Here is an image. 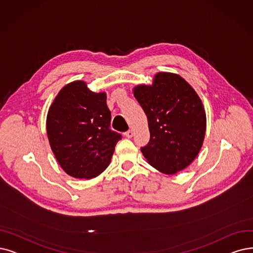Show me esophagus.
<instances>
[{
  "label": "esophagus",
  "mask_w": 253,
  "mask_h": 253,
  "mask_svg": "<svg viewBox=\"0 0 253 253\" xmlns=\"http://www.w3.org/2000/svg\"><path fill=\"white\" fill-rule=\"evenodd\" d=\"M133 135H134V133H133L132 129H129V130H127V132L125 133V136H126V138H132Z\"/></svg>",
  "instance_id": "obj_1"
}]
</instances>
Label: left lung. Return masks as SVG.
<instances>
[{"label":"left lung","mask_w":253,"mask_h":253,"mask_svg":"<svg viewBox=\"0 0 253 253\" xmlns=\"http://www.w3.org/2000/svg\"><path fill=\"white\" fill-rule=\"evenodd\" d=\"M134 96L146 114L149 142L141 148L148 164L175 174L195 160L203 146L207 116L195 90L180 76L158 73L151 85H137Z\"/></svg>","instance_id":"left-lung-1"}]
</instances>
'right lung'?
<instances>
[{"instance_id":"obj_1","label":"right lung","mask_w":253,"mask_h":253,"mask_svg":"<svg viewBox=\"0 0 253 253\" xmlns=\"http://www.w3.org/2000/svg\"><path fill=\"white\" fill-rule=\"evenodd\" d=\"M106 92H93L84 81L60 90L46 116L48 142L59 165L76 178L96 177L109 166L120 134L110 129Z\"/></svg>"}]
</instances>
